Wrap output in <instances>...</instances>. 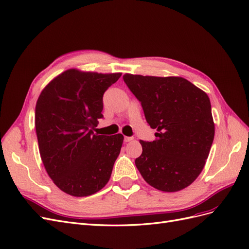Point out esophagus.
I'll list each match as a JSON object with an SVG mask.
<instances>
[{"mask_svg": "<svg viewBox=\"0 0 249 249\" xmlns=\"http://www.w3.org/2000/svg\"><path fill=\"white\" fill-rule=\"evenodd\" d=\"M133 140V137H124V142H130Z\"/></svg>", "mask_w": 249, "mask_h": 249, "instance_id": "34e87169", "label": "esophagus"}]
</instances>
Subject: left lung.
Wrapping results in <instances>:
<instances>
[{"label": "left lung", "mask_w": 249, "mask_h": 249, "mask_svg": "<svg viewBox=\"0 0 249 249\" xmlns=\"http://www.w3.org/2000/svg\"><path fill=\"white\" fill-rule=\"evenodd\" d=\"M124 81L141 103L149 126L157 130L154 141L140 140L136 167L158 190L184 189L203 169L214 140L209 96L180 77L125 73Z\"/></svg>", "instance_id": "1"}]
</instances>
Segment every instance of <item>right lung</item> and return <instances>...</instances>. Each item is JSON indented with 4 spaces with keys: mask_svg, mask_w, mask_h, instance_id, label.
<instances>
[{
    "mask_svg": "<svg viewBox=\"0 0 249 249\" xmlns=\"http://www.w3.org/2000/svg\"><path fill=\"white\" fill-rule=\"evenodd\" d=\"M120 76L65 71L37 100L35 129L42 163L54 184L71 196L94 194L109 182L124 136L93 130L103 117V95Z\"/></svg>",
    "mask_w": 249,
    "mask_h": 249,
    "instance_id": "right-lung-1",
    "label": "right lung"
}]
</instances>
